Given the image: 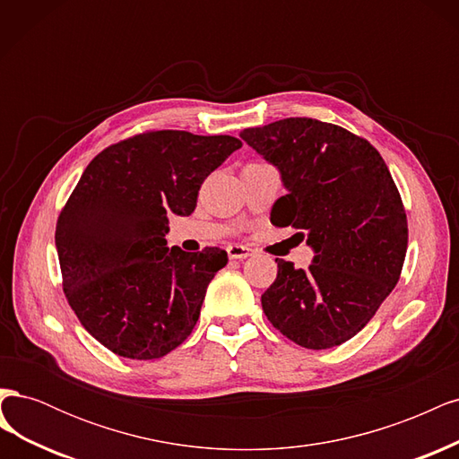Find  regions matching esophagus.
I'll list each match as a JSON object with an SVG mask.
<instances>
[{
  "mask_svg": "<svg viewBox=\"0 0 459 459\" xmlns=\"http://www.w3.org/2000/svg\"><path fill=\"white\" fill-rule=\"evenodd\" d=\"M228 255H230V258L243 260V258H247V256H251L253 251H251V248H248V247H245V245H230V247H228Z\"/></svg>",
  "mask_w": 459,
  "mask_h": 459,
  "instance_id": "1",
  "label": "esophagus"
}]
</instances>
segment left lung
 <instances>
[{
  "label": "left lung",
  "instance_id": "left-lung-1",
  "mask_svg": "<svg viewBox=\"0 0 459 459\" xmlns=\"http://www.w3.org/2000/svg\"><path fill=\"white\" fill-rule=\"evenodd\" d=\"M241 137L280 169L287 187L272 224L300 230L316 251L307 270L275 258L262 310L304 349L339 346L368 325L400 280L408 220L394 179L377 149L337 124L295 117Z\"/></svg>",
  "mask_w": 459,
  "mask_h": 459
}]
</instances>
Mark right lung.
Instances as JSON below:
<instances>
[{
  "instance_id": "obj_1",
  "label": "right lung",
  "mask_w": 459,
  "mask_h": 459,
  "mask_svg": "<svg viewBox=\"0 0 459 459\" xmlns=\"http://www.w3.org/2000/svg\"><path fill=\"white\" fill-rule=\"evenodd\" d=\"M241 145L233 135L149 130L108 145L82 174L55 245L68 304L110 352L152 359L191 335L228 253L169 251V214L195 211L208 174Z\"/></svg>"
}]
</instances>
